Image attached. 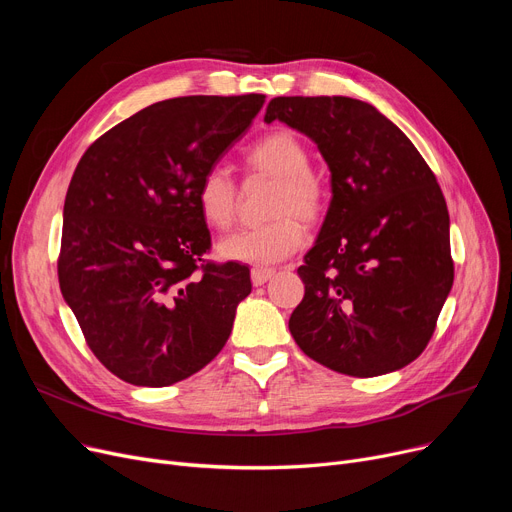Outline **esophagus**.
I'll use <instances>...</instances> for the list:
<instances>
[{
	"instance_id": "34e87169",
	"label": "esophagus",
	"mask_w": 512,
	"mask_h": 512,
	"mask_svg": "<svg viewBox=\"0 0 512 512\" xmlns=\"http://www.w3.org/2000/svg\"><path fill=\"white\" fill-rule=\"evenodd\" d=\"M274 274L276 272L274 270H267V267H253V270H251V282H253V286H261V284H265L267 280H270Z\"/></svg>"
}]
</instances>
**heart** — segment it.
Returning a JSON list of instances; mask_svg holds the SVG:
<instances>
[{"instance_id": "1", "label": "heart", "mask_w": 512, "mask_h": 512, "mask_svg": "<svg viewBox=\"0 0 512 512\" xmlns=\"http://www.w3.org/2000/svg\"><path fill=\"white\" fill-rule=\"evenodd\" d=\"M245 166L255 176L274 178L267 203L270 220L263 226L238 230L218 242V255L226 261L272 265L305 242V226L313 224L326 207V186L311 170L305 143L290 130H274L253 143L245 153ZM197 207L205 224L224 230L234 222L238 191L224 168H209L197 184Z\"/></svg>"}]
</instances>
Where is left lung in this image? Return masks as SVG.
Here are the masks:
<instances>
[{"instance_id":"1","label":"left lung","mask_w":512,"mask_h":512,"mask_svg":"<svg viewBox=\"0 0 512 512\" xmlns=\"http://www.w3.org/2000/svg\"><path fill=\"white\" fill-rule=\"evenodd\" d=\"M263 120L309 137L332 176L326 220L299 267L305 297L288 321L294 342L355 378L409 365L454 280L434 172L405 132L353 97H274Z\"/></svg>"}]
</instances>
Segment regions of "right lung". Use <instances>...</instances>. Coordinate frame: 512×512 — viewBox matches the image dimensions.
<instances>
[{
    "label": "right lung",
    "mask_w": 512,
    "mask_h": 512,
    "mask_svg": "<svg viewBox=\"0 0 512 512\" xmlns=\"http://www.w3.org/2000/svg\"><path fill=\"white\" fill-rule=\"evenodd\" d=\"M265 95L157 101L80 157L64 203L60 288L95 357L134 386H170L218 355L251 272L199 261L197 184Z\"/></svg>",
    "instance_id": "obj_1"
}]
</instances>
